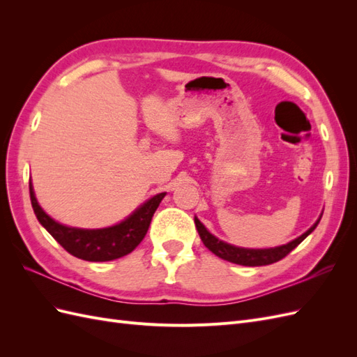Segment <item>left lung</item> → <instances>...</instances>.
Wrapping results in <instances>:
<instances>
[{
	"label": "left lung",
	"mask_w": 357,
	"mask_h": 357,
	"mask_svg": "<svg viewBox=\"0 0 357 357\" xmlns=\"http://www.w3.org/2000/svg\"><path fill=\"white\" fill-rule=\"evenodd\" d=\"M319 222L320 219L312 225L307 232H304L301 236H298L296 240L290 241L284 245L274 247V248H243V247L231 245L228 243L220 241L219 238H215V236L205 229V226L195 218V226L204 245L215 256L225 259V261H229L232 264L244 265V266H262V265H269V264L282 261L283 257H286L295 247H298L312 231L316 229Z\"/></svg>",
	"instance_id": "1"
}]
</instances>
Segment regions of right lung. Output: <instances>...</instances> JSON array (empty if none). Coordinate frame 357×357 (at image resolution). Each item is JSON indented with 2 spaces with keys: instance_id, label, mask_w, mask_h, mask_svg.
<instances>
[{
  "instance_id": "right-lung-1",
  "label": "right lung",
  "mask_w": 357,
  "mask_h": 357,
  "mask_svg": "<svg viewBox=\"0 0 357 357\" xmlns=\"http://www.w3.org/2000/svg\"><path fill=\"white\" fill-rule=\"evenodd\" d=\"M167 193H158L119 225L102 229L70 228L53 220L43 210L29 181V197L38 222L66 250L83 261L107 262L131 253L143 241L153 214Z\"/></svg>"
}]
</instances>
